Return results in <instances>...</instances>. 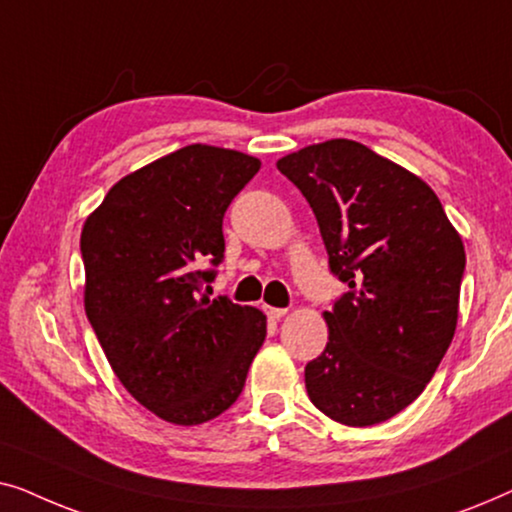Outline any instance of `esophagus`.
I'll use <instances>...</instances> for the list:
<instances>
[{"instance_id": "1", "label": "esophagus", "mask_w": 512, "mask_h": 512, "mask_svg": "<svg viewBox=\"0 0 512 512\" xmlns=\"http://www.w3.org/2000/svg\"><path fill=\"white\" fill-rule=\"evenodd\" d=\"M265 312H268L270 319H282L289 310H286V307H270V305H265Z\"/></svg>"}]
</instances>
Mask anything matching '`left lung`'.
Here are the masks:
<instances>
[{"mask_svg":"<svg viewBox=\"0 0 512 512\" xmlns=\"http://www.w3.org/2000/svg\"><path fill=\"white\" fill-rule=\"evenodd\" d=\"M317 216L347 293L324 312L328 342L305 366L310 401L335 422H387L422 394L450 347L466 251L438 195L352 139L277 160Z\"/></svg>","mask_w":512,"mask_h":512,"instance_id":"left-lung-1","label":"left lung"}]
</instances>
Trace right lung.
Returning <instances> with one entry per match:
<instances>
[{"label":"right lung","mask_w":512,"mask_h":512,"mask_svg":"<svg viewBox=\"0 0 512 512\" xmlns=\"http://www.w3.org/2000/svg\"><path fill=\"white\" fill-rule=\"evenodd\" d=\"M261 160L191 144L123 177L86 219L83 303L114 373L160 419L193 426L237 401L265 314L202 296L223 261V216Z\"/></svg>","instance_id":"1"}]
</instances>
